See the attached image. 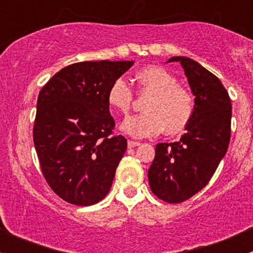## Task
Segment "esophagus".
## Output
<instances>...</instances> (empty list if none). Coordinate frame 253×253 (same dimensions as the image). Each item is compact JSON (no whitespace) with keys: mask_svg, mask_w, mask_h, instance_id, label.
I'll list each match as a JSON object with an SVG mask.
<instances>
[{"mask_svg":"<svg viewBox=\"0 0 253 253\" xmlns=\"http://www.w3.org/2000/svg\"><path fill=\"white\" fill-rule=\"evenodd\" d=\"M139 145H140L139 141H132V140H129V141H127V147L129 148L136 147V146H139Z\"/></svg>","mask_w":253,"mask_h":253,"instance_id":"1","label":"esophagus"}]
</instances>
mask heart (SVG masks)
<instances>
[{"label": "heart", "instance_id": "b5f03b06", "mask_svg": "<svg viewBox=\"0 0 253 253\" xmlns=\"http://www.w3.org/2000/svg\"><path fill=\"white\" fill-rule=\"evenodd\" d=\"M140 95L147 96L142 105L144 113L127 117L122 130L134 137H151L165 130L167 135L181 132L195 113V97L191 91L178 84V79L158 66H147L134 74ZM134 95L122 79L112 83L107 102L113 111L126 114Z\"/></svg>", "mask_w": 253, "mask_h": 253}]
</instances>
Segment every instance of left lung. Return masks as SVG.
Masks as SVG:
<instances>
[{
	"mask_svg": "<svg viewBox=\"0 0 253 253\" xmlns=\"http://www.w3.org/2000/svg\"><path fill=\"white\" fill-rule=\"evenodd\" d=\"M180 62L195 96V113L186 132L175 142H161L148 169L153 194L168 204L189 200L211 180L230 141L231 102L214 74L187 57Z\"/></svg>",
	"mask_w": 253,
	"mask_h": 253,
	"instance_id": "8db88e82",
	"label": "left lung"
}]
</instances>
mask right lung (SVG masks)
<instances>
[{
	"label": "right lung",
	"mask_w": 253,
	"mask_h": 253,
	"mask_svg": "<svg viewBox=\"0 0 253 253\" xmlns=\"http://www.w3.org/2000/svg\"><path fill=\"white\" fill-rule=\"evenodd\" d=\"M134 61L79 62L61 69L41 88L34 145L43 176L61 199L77 206L108 194L126 139L113 136L108 88Z\"/></svg>",
	"instance_id": "right-lung-1"
}]
</instances>
